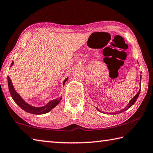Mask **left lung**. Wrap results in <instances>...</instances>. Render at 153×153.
Returning <instances> with one entry per match:
<instances>
[{
  "label": "left lung",
  "mask_w": 153,
  "mask_h": 153,
  "mask_svg": "<svg viewBox=\"0 0 153 153\" xmlns=\"http://www.w3.org/2000/svg\"><path fill=\"white\" fill-rule=\"evenodd\" d=\"M140 79H141V76H140ZM140 90L139 91H138V92L137 94H136V95L134 96V98H133L132 100H130V102H129V104H128V105H127V106H126V108H124V109H123V110H121V111H120V112H115L114 113V114H118L119 112H124V111L125 110H127L128 109V108H130V107H131L132 106V105H133V104H134V102H136V101H137V98H138V96H139V94H140ZM96 109L97 110H98V111H100V110H98V108H96ZM114 114V113H113Z\"/></svg>",
  "instance_id": "1"
}]
</instances>
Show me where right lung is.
Masks as SVG:
<instances>
[{"label":"right lung","instance_id":"right-lung-1","mask_svg":"<svg viewBox=\"0 0 153 153\" xmlns=\"http://www.w3.org/2000/svg\"><path fill=\"white\" fill-rule=\"evenodd\" d=\"M13 64V62L11 63L10 66H12ZM7 78H8V85H9V91L10 93L11 97H12L13 99L14 100V101H15L16 103L22 108V109L29 113L34 114H43L48 113L50 110H51L53 108L56 106V105L59 103L61 100H62V97H61V98H58L57 99L54 100L49 102L48 104L45 105V106L33 107L32 105L26 103V102L22 99L21 97L19 96V94L16 92V91L15 90V89H14L13 85L12 84V81L10 80V77L8 76ZM67 79L68 78L64 80V82H63V85L65 84V83L66 81H67Z\"/></svg>","mask_w":153,"mask_h":153}]
</instances>
